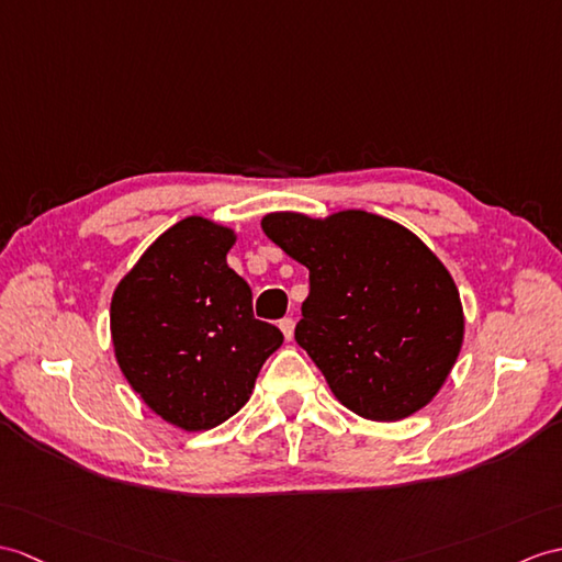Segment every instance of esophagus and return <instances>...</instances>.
I'll use <instances>...</instances> for the list:
<instances>
[{
  "label": "esophagus",
  "mask_w": 562,
  "mask_h": 562,
  "mask_svg": "<svg viewBox=\"0 0 562 562\" xmlns=\"http://www.w3.org/2000/svg\"><path fill=\"white\" fill-rule=\"evenodd\" d=\"M280 330H282V335H284V340L292 342V337H294V321H292V318H282V321H280Z\"/></svg>",
  "instance_id": "34e87169"
}]
</instances>
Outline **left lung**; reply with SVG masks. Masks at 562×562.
Segmentation results:
<instances>
[{
  "label": "left lung",
  "instance_id": "8db88e82",
  "mask_svg": "<svg viewBox=\"0 0 562 562\" xmlns=\"http://www.w3.org/2000/svg\"><path fill=\"white\" fill-rule=\"evenodd\" d=\"M266 237L308 270L294 337L335 400L369 422H400L446 385L464 342L460 290L400 222L367 211H278Z\"/></svg>",
  "mask_w": 562,
  "mask_h": 562
}]
</instances>
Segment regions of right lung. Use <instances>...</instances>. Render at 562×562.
Here are the masks:
<instances>
[{
  "label": "right lung",
  "mask_w": 562,
  "mask_h": 562,
  "mask_svg": "<svg viewBox=\"0 0 562 562\" xmlns=\"http://www.w3.org/2000/svg\"><path fill=\"white\" fill-rule=\"evenodd\" d=\"M237 232L203 215L162 232L116 284L114 359L162 422L207 430L249 402L266 359L282 345L256 321L251 286L227 266Z\"/></svg>",
  "instance_id": "1"
}]
</instances>
